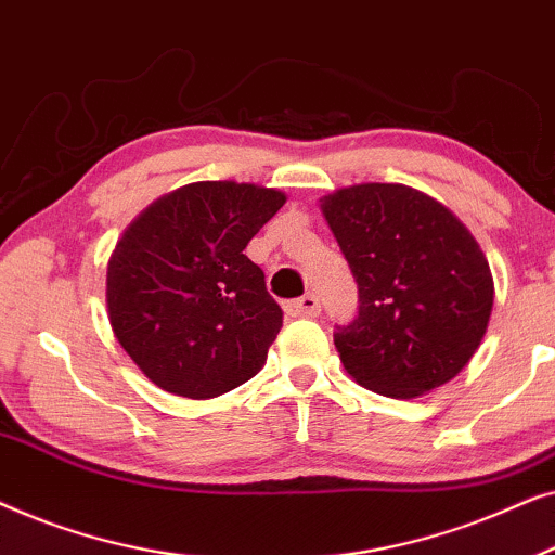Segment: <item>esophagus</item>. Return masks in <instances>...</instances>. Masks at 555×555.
Here are the masks:
<instances>
[{
  "label": "esophagus",
  "instance_id": "obj_1",
  "mask_svg": "<svg viewBox=\"0 0 555 555\" xmlns=\"http://www.w3.org/2000/svg\"><path fill=\"white\" fill-rule=\"evenodd\" d=\"M285 310H287V315H293V318H315L318 313H321V300H318L313 293H308L298 300L287 302Z\"/></svg>",
  "mask_w": 555,
  "mask_h": 555
}]
</instances>
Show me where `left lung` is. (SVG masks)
<instances>
[{
  "label": "left lung",
  "mask_w": 555,
  "mask_h": 555,
  "mask_svg": "<svg viewBox=\"0 0 555 555\" xmlns=\"http://www.w3.org/2000/svg\"><path fill=\"white\" fill-rule=\"evenodd\" d=\"M321 209L359 285V315L333 333L348 374L393 399L457 376L480 348L495 298L467 227L404 184L338 189Z\"/></svg>",
  "instance_id": "left-lung-1"
}]
</instances>
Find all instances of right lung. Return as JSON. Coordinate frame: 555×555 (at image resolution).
<instances>
[{
  "label": "right lung",
  "instance_id": "obj_1",
  "mask_svg": "<svg viewBox=\"0 0 555 555\" xmlns=\"http://www.w3.org/2000/svg\"><path fill=\"white\" fill-rule=\"evenodd\" d=\"M283 204L278 189L196 181L118 240L105 278L111 328L158 389L211 399L264 366L283 310L245 247Z\"/></svg>",
  "mask_w": 555,
  "mask_h": 555
}]
</instances>
